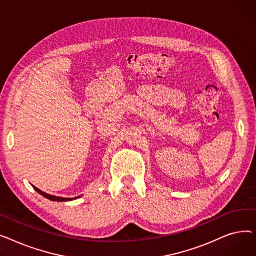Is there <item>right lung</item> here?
Segmentation results:
<instances>
[{
    "label": "right lung",
    "instance_id": "right-lung-1",
    "mask_svg": "<svg viewBox=\"0 0 256 256\" xmlns=\"http://www.w3.org/2000/svg\"><path fill=\"white\" fill-rule=\"evenodd\" d=\"M33 188L35 189V191H37L39 194H42V196H44L46 198H48V199H50V200H52V201H70V200L72 199V198H63V197L52 196V195H50V194H46V193H44V192H42V191H40L39 189H37V188L34 186H33Z\"/></svg>",
    "mask_w": 256,
    "mask_h": 256
}]
</instances>
